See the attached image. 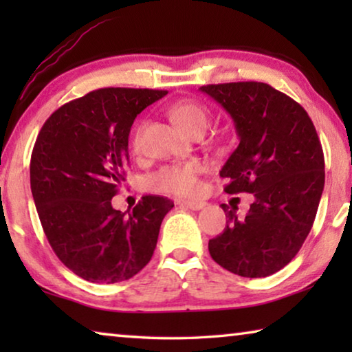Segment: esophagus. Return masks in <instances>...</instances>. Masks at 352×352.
Returning a JSON list of instances; mask_svg holds the SVG:
<instances>
[{"mask_svg": "<svg viewBox=\"0 0 352 352\" xmlns=\"http://www.w3.org/2000/svg\"><path fill=\"white\" fill-rule=\"evenodd\" d=\"M182 205H184L192 211H199V210H201V208H205L206 204L205 201H197V200H183Z\"/></svg>", "mask_w": 352, "mask_h": 352, "instance_id": "obj_1", "label": "esophagus"}]
</instances>
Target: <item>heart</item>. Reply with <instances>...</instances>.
I'll return each mask as SVG.
<instances>
[{
	"mask_svg": "<svg viewBox=\"0 0 352 352\" xmlns=\"http://www.w3.org/2000/svg\"><path fill=\"white\" fill-rule=\"evenodd\" d=\"M170 118L188 135L204 133L208 122H210V113L201 104L192 102V100H182L172 105ZM142 133V124L136 127L132 136V144L135 148L140 147ZM201 166L199 163H184V164H170L164 166L158 172L148 178V184L155 190L162 192H170L177 195H194L201 189L199 174Z\"/></svg>",
	"mask_w": 352,
	"mask_h": 352,
	"instance_id": "obj_1",
	"label": "heart"
}]
</instances>
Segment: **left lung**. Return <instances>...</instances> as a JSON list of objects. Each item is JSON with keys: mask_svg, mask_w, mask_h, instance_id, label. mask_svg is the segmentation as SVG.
Wrapping results in <instances>:
<instances>
[{"mask_svg": "<svg viewBox=\"0 0 352 352\" xmlns=\"http://www.w3.org/2000/svg\"><path fill=\"white\" fill-rule=\"evenodd\" d=\"M233 118L239 146L220 177L226 194H253L245 219L222 205L228 222L210 241L211 258L234 275L264 278L300 252L324 188V155L312 119L287 94L262 82L204 85Z\"/></svg>", "mask_w": 352, "mask_h": 352, "instance_id": "obj_1", "label": "left lung"}]
</instances>
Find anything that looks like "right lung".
<instances>
[{
	"instance_id": "obj_1",
	"label": "right lung",
	"mask_w": 352,
	"mask_h": 352,
	"mask_svg": "<svg viewBox=\"0 0 352 352\" xmlns=\"http://www.w3.org/2000/svg\"><path fill=\"white\" fill-rule=\"evenodd\" d=\"M148 88H100L46 119L31 155V190L57 258L90 283L126 281L144 269L174 201L144 195L132 211L111 206L129 166L135 118L166 96Z\"/></svg>"
}]
</instances>
